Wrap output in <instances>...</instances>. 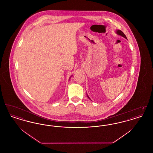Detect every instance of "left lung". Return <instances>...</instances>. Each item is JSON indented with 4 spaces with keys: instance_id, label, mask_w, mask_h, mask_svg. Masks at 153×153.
I'll use <instances>...</instances> for the list:
<instances>
[{
    "instance_id": "8db88e82",
    "label": "left lung",
    "mask_w": 153,
    "mask_h": 153,
    "mask_svg": "<svg viewBox=\"0 0 153 153\" xmlns=\"http://www.w3.org/2000/svg\"><path fill=\"white\" fill-rule=\"evenodd\" d=\"M116 33H117V35H119V36H123V37H124V38H125L126 39H127V37H126V36H125V34H124L121 31V30H116ZM88 97L91 100V99L89 98V97L88 96Z\"/></svg>"
}]
</instances>
